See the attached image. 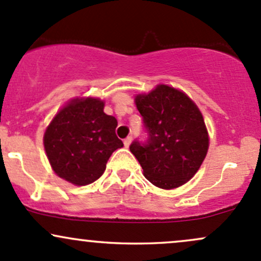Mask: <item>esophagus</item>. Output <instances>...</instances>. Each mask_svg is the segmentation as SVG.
I'll use <instances>...</instances> for the list:
<instances>
[{
	"label": "esophagus",
	"instance_id": "34e87169",
	"mask_svg": "<svg viewBox=\"0 0 261 261\" xmlns=\"http://www.w3.org/2000/svg\"><path fill=\"white\" fill-rule=\"evenodd\" d=\"M131 141H133V137H131V136L126 137V139L124 140V145H125V147H128V146H130V144H131Z\"/></svg>",
	"mask_w": 261,
	"mask_h": 261
}]
</instances>
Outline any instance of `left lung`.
<instances>
[{"label": "left lung", "instance_id": "left-lung-1", "mask_svg": "<svg viewBox=\"0 0 261 261\" xmlns=\"http://www.w3.org/2000/svg\"><path fill=\"white\" fill-rule=\"evenodd\" d=\"M135 104L148 131L147 145L135 141L130 151L144 176L162 190L187 183L207 156L210 135L199 108L185 91L157 84L136 94Z\"/></svg>", "mask_w": 261, "mask_h": 261}]
</instances>
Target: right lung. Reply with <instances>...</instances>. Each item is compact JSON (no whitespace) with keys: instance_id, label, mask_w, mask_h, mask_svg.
<instances>
[{"instance_id":"add662e5","label":"right lung","mask_w":261,"mask_h":261,"mask_svg":"<svg viewBox=\"0 0 261 261\" xmlns=\"http://www.w3.org/2000/svg\"><path fill=\"white\" fill-rule=\"evenodd\" d=\"M105 101L76 96L57 111L43 136L51 170L74 186H87L104 173L108 160L124 144L117 120L104 113Z\"/></svg>"}]
</instances>
